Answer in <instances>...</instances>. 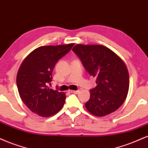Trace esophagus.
<instances>
[{
    "label": "esophagus",
    "mask_w": 148,
    "mask_h": 148,
    "mask_svg": "<svg viewBox=\"0 0 148 148\" xmlns=\"http://www.w3.org/2000/svg\"><path fill=\"white\" fill-rule=\"evenodd\" d=\"M69 92L71 93H74V94H78L79 92V90H69Z\"/></svg>",
    "instance_id": "34e87169"
}]
</instances>
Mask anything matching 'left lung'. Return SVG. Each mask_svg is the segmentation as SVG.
Here are the masks:
<instances>
[{
    "label": "left lung",
    "mask_w": 148,
    "mask_h": 148,
    "mask_svg": "<svg viewBox=\"0 0 148 148\" xmlns=\"http://www.w3.org/2000/svg\"><path fill=\"white\" fill-rule=\"evenodd\" d=\"M72 50L90 76L96 78L97 85L90 90V97L85 103L88 111L102 117L118 109L130 87L129 72L123 59L103 45L78 44Z\"/></svg>",
    "instance_id": "8db88e82"
}]
</instances>
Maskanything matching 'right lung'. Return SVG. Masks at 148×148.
<instances>
[{"mask_svg":"<svg viewBox=\"0 0 148 148\" xmlns=\"http://www.w3.org/2000/svg\"><path fill=\"white\" fill-rule=\"evenodd\" d=\"M74 43L42 46L30 53L21 62L16 75V85L25 106L40 116L56 114L65 101V93L50 89L52 72L56 62L71 50Z\"/></svg>","mask_w":148,"mask_h":148,"instance_id":"1","label":"right lung"}]
</instances>
